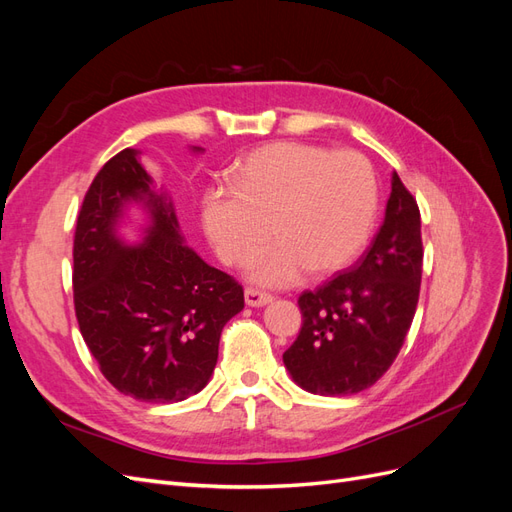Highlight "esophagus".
I'll use <instances>...</instances> for the list:
<instances>
[{"label": "esophagus", "mask_w": 512, "mask_h": 512, "mask_svg": "<svg viewBox=\"0 0 512 512\" xmlns=\"http://www.w3.org/2000/svg\"><path fill=\"white\" fill-rule=\"evenodd\" d=\"M271 301H273V297H271L269 292L252 288V286L245 288V303H247V305L262 307V305H267V303H271Z\"/></svg>", "instance_id": "obj_1"}]
</instances>
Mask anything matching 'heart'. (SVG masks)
<instances>
[{
    "label": "heart",
    "mask_w": 512,
    "mask_h": 512,
    "mask_svg": "<svg viewBox=\"0 0 512 512\" xmlns=\"http://www.w3.org/2000/svg\"><path fill=\"white\" fill-rule=\"evenodd\" d=\"M232 185L205 194V230L226 262L243 265L271 228L275 243L252 265L262 284H290L305 269L339 271L361 252L376 220L374 168L352 149L273 143L239 164Z\"/></svg>",
    "instance_id": "heart-1"
}]
</instances>
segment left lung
<instances>
[{
	"label": "left lung",
	"instance_id": "obj_1",
	"mask_svg": "<svg viewBox=\"0 0 512 512\" xmlns=\"http://www.w3.org/2000/svg\"><path fill=\"white\" fill-rule=\"evenodd\" d=\"M421 275V211L393 173L384 222L363 258L299 297L303 324L284 352L292 380L329 397L376 384L406 342Z\"/></svg>",
	"mask_w": 512,
	"mask_h": 512
}]
</instances>
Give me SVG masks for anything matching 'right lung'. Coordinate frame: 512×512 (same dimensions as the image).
Instances as JSON below:
<instances>
[{
  "label": "right lung",
  "mask_w": 512,
  "mask_h": 512,
  "mask_svg": "<svg viewBox=\"0 0 512 512\" xmlns=\"http://www.w3.org/2000/svg\"><path fill=\"white\" fill-rule=\"evenodd\" d=\"M143 202L146 243L116 237L122 209ZM74 312L104 378L123 395L173 404L203 391L243 288L181 241L173 203L123 149L91 181L74 230Z\"/></svg>",
  "instance_id": "right-lung-1"
}]
</instances>
